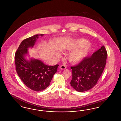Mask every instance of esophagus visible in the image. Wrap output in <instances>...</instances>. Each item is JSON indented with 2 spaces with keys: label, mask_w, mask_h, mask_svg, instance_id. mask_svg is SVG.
Masks as SVG:
<instances>
[{
  "label": "esophagus",
  "mask_w": 121,
  "mask_h": 121,
  "mask_svg": "<svg viewBox=\"0 0 121 121\" xmlns=\"http://www.w3.org/2000/svg\"><path fill=\"white\" fill-rule=\"evenodd\" d=\"M59 68H60L61 69H62V70H64V69H65L67 67H66V66L65 65L63 64V65H61L59 67Z\"/></svg>",
  "instance_id": "34e87169"
}]
</instances>
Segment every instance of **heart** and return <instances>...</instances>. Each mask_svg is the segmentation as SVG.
Here are the masks:
<instances>
[{
  "instance_id": "b5f03b06",
  "label": "heart",
  "mask_w": 121,
  "mask_h": 121,
  "mask_svg": "<svg viewBox=\"0 0 121 121\" xmlns=\"http://www.w3.org/2000/svg\"><path fill=\"white\" fill-rule=\"evenodd\" d=\"M86 42V40L85 39H78L75 43V48L76 49L82 47ZM90 48V44L88 43H86L80 49H78L69 54L68 57L69 61L72 63H77L79 62L85 56Z\"/></svg>"
}]
</instances>
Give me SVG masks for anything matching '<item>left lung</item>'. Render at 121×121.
Masks as SVG:
<instances>
[{"instance_id": "left-lung-1", "label": "left lung", "mask_w": 121, "mask_h": 121, "mask_svg": "<svg viewBox=\"0 0 121 121\" xmlns=\"http://www.w3.org/2000/svg\"><path fill=\"white\" fill-rule=\"evenodd\" d=\"M107 56L106 49L103 45L91 57H86L76 66L71 67L73 73L71 86L78 92H84L92 89L104 71Z\"/></svg>"}]
</instances>
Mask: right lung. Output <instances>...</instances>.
<instances>
[{"label": "right lung", "instance_id": "right-lung-1", "mask_svg": "<svg viewBox=\"0 0 121 121\" xmlns=\"http://www.w3.org/2000/svg\"><path fill=\"white\" fill-rule=\"evenodd\" d=\"M40 35L43 36V34ZM38 36L37 34L24 39L15 54L16 69L18 76L27 87L35 91H43L48 87L59 66H48L39 60L28 61L25 59V55L28 53L27 48L33 47Z\"/></svg>", "mask_w": 121, "mask_h": 121}]
</instances>
